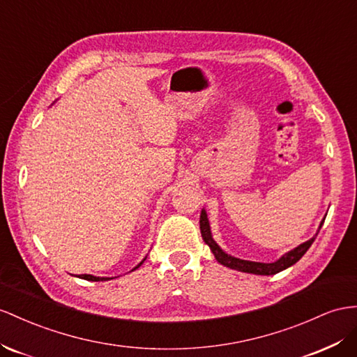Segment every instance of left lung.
<instances>
[{
    "label": "left lung",
    "mask_w": 357,
    "mask_h": 357,
    "mask_svg": "<svg viewBox=\"0 0 357 357\" xmlns=\"http://www.w3.org/2000/svg\"><path fill=\"white\" fill-rule=\"evenodd\" d=\"M324 220L319 223V227H318V232L319 229H321ZM200 234H202V238L204 241L209 245V249H211V252L214 253L215 259L222 264V266L225 267H229L232 270H238V271H243V273H252V274H262V276H270V274H276L282 270H285L291 266H294V264L303 257V255L307 252V249L312 245L315 236L318 234H315V236H312V238L307 240L306 243L300 244L298 248L292 249L291 252L285 253L283 257H280L278 261L274 262H270V264H266V262H253V261H245V259H240V258H235V257H231V255H227L226 252H223L220 249V245H218L213 235H211V227H209V222H208V217H206V211L205 209H202V213H200Z\"/></svg>",
    "instance_id": "obj_1"
}]
</instances>
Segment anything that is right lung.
I'll return each instance as SVG.
<instances>
[{"label": "right lung", "mask_w": 357, "mask_h": 357, "mask_svg": "<svg viewBox=\"0 0 357 357\" xmlns=\"http://www.w3.org/2000/svg\"><path fill=\"white\" fill-rule=\"evenodd\" d=\"M144 259H146V258H144ZM144 259H143V261H144ZM143 261L139 264V266L134 267L131 271H134V270L139 268V267L142 266V264H143ZM81 278L86 279V280H91V282H102V280H108V279H109V278H96V276H91V274H83V276H81Z\"/></svg>", "instance_id": "right-lung-1"}]
</instances>
